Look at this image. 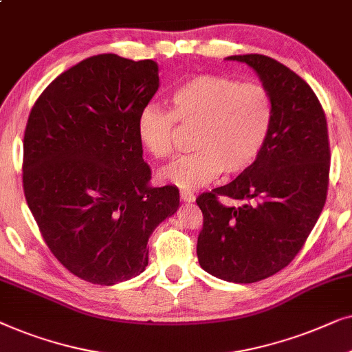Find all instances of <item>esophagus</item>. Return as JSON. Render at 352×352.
Returning a JSON list of instances; mask_svg holds the SVG:
<instances>
[{
    "mask_svg": "<svg viewBox=\"0 0 352 352\" xmlns=\"http://www.w3.org/2000/svg\"><path fill=\"white\" fill-rule=\"evenodd\" d=\"M180 198L184 201H188V203H191V201H195V193L191 190H180Z\"/></svg>",
    "mask_w": 352,
    "mask_h": 352,
    "instance_id": "34e87169",
    "label": "esophagus"
}]
</instances>
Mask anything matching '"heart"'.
<instances>
[{
    "mask_svg": "<svg viewBox=\"0 0 352 352\" xmlns=\"http://www.w3.org/2000/svg\"><path fill=\"white\" fill-rule=\"evenodd\" d=\"M172 111L148 104L140 112L137 133L156 159L175 151L177 122L196 129V151L164 167L161 179L182 188L208 184L220 172L240 173L259 157L274 120L269 90L256 82L220 75H196L170 95Z\"/></svg>",
    "mask_w": 352,
    "mask_h": 352,
    "instance_id": "heart-1",
    "label": "heart"
}]
</instances>
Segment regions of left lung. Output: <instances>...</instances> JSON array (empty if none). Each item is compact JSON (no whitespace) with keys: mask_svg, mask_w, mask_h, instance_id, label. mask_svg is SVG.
<instances>
[{"mask_svg":"<svg viewBox=\"0 0 352 352\" xmlns=\"http://www.w3.org/2000/svg\"><path fill=\"white\" fill-rule=\"evenodd\" d=\"M259 75L274 120L259 157L230 184L198 196L199 265L225 282L254 283L302 250L327 201L330 142L316 93L292 69L264 54L230 56ZM220 197L238 199L228 208Z\"/></svg>","mask_w":352,"mask_h":352,"instance_id":"left-lung-1","label":"left lung"}]
</instances>
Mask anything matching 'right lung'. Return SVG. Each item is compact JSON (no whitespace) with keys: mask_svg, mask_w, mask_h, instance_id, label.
I'll use <instances>...</instances> for the list:
<instances>
[{"mask_svg":"<svg viewBox=\"0 0 352 352\" xmlns=\"http://www.w3.org/2000/svg\"><path fill=\"white\" fill-rule=\"evenodd\" d=\"M157 88L154 60L98 54L56 77L30 111L23 195L46 246L85 282L142 274L149 235L179 209L175 186H148L137 133Z\"/></svg>","mask_w":352,"mask_h":352,"instance_id":"right-lung-1","label":"right lung"}]
</instances>
